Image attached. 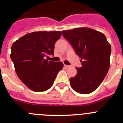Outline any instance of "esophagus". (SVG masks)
Returning a JSON list of instances; mask_svg holds the SVG:
<instances>
[{
	"mask_svg": "<svg viewBox=\"0 0 123 123\" xmlns=\"http://www.w3.org/2000/svg\"><path fill=\"white\" fill-rule=\"evenodd\" d=\"M64 67L66 68H69V66L68 65H66V64H64Z\"/></svg>",
	"mask_w": 123,
	"mask_h": 123,
	"instance_id": "34e87169",
	"label": "esophagus"
}]
</instances>
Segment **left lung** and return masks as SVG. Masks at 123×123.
<instances>
[{
  "label": "left lung",
  "mask_w": 123,
  "mask_h": 123,
  "mask_svg": "<svg viewBox=\"0 0 123 123\" xmlns=\"http://www.w3.org/2000/svg\"><path fill=\"white\" fill-rule=\"evenodd\" d=\"M62 35L81 59L76 76L69 79L76 92L87 94L95 91L103 82L110 67L111 46L103 33L90 28L62 31Z\"/></svg>",
  "instance_id": "obj_1"
}]
</instances>
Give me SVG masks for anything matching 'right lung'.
I'll return each instance as SVG.
<instances>
[{
	"instance_id": "1",
	"label": "right lung",
	"mask_w": 123,
	"mask_h": 123,
	"mask_svg": "<svg viewBox=\"0 0 123 123\" xmlns=\"http://www.w3.org/2000/svg\"><path fill=\"white\" fill-rule=\"evenodd\" d=\"M61 31H38L27 34L13 43L11 59L18 78L36 92L45 91L52 86L57 73L63 68L62 62L44 59L54 54L55 43Z\"/></svg>"
}]
</instances>
